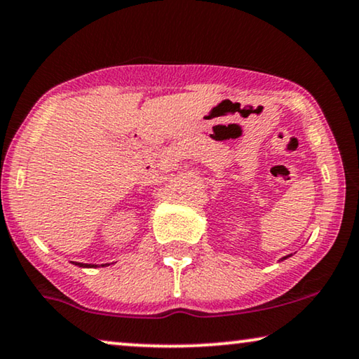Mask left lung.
Instances as JSON below:
<instances>
[{
    "label": "left lung",
    "mask_w": 359,
    "mask_h": 359,
    "mask_svg": "<svg viewBox=\"0 0 359 359\" xmlns=\"http://www.w3.org/2000/svg\"><path fill=\"white\" fill-rule=\"evenodd\" d=\"M290 256H292V254H288V256H285V257H282V259H280V261H285V259H288Z\"/></svg>",
    "instance_id": "left-lung-1"
}]
</instances>
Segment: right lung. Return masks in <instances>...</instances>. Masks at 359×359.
Masks as SVG:
<instances>
[{
    "label": "right lung",
    "mask_w": 359,
    "mask_h": 359,
    "mask_svg": "<svg viewBox=\"0 0 359 359\" xmlns=\"http://www.w3.org/2000/svg\"><path fill=\"white\" fill-rule=\"evenodd\" d=\"M72 264H76L77 267H82V269H97V267L110 266V264H102V266H98V264H82V262H72Z\"/></svg>",
    "instance_id": "1"
}]
</instances>
